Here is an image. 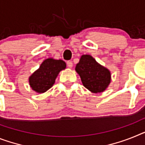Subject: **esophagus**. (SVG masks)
Returning a JSON list of instances; mask_svg holds the SVG:
<instances>
[{
    "instance_id": "34e87169",
    "label": "esophagus",
    "mask_w": 145,
    "mask_h": 145,
    "mask_svg": "<svg viewBox=\"0 0 145 145\" xmlns=\"http://www.w3.org/2000/svg\"><path fill=\"white\" fill-rule=\"evenodd\" d=\"M67 65H68V67H69V69H72L73 63L71 61H68L67 62Z\"/></svg>"
}]
</instances>
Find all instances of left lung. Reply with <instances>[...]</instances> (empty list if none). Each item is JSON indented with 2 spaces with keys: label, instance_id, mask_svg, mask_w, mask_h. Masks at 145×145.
<instances>
[{
  "label": "left lung",
  "instance_id": "left-lung-1",
  "mask_svg": "<svg viewBox=\"0 0 145 145\" xmlns=\"http://www.w3.org/2000/svg\"><path fill=\"white\" fill-rule=\"evenodd\" d=\"M75 71L80 75L82 85L93 93L105 91L111 82L110 71L89 54L81 56Z\"/></svg>",
  "mask_w": 145,
  "mask_h": 145
}]
</instances>
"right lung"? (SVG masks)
<instances>
[{
  "mask_svg": "<svg viewBox=\"0 0 145 145\" xmlns=\"http://www.w3.org/2000/svg\"><path fill=\"white\" fill-rule=\"evenodd\" d=\"M65 68L66 63L62 59H45L39 69L29 77V86L36 93H45L53 86L59 73Z\"/></svg>",
  "mask_w": 145,
  "mask_h": 145,
  "instance_id": "add662e5",
  "label": "right lung"
}]
</instances>
